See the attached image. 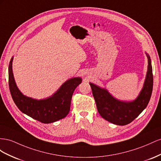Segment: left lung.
Masks as SVG:
<instances>
[{"label": "left lung", "mask_w": 161, "mask_h": 161, "mask_svg": "<svg viewBox=\"0 0 161 161\" xmlns=\"http://www.w3.org/2000/svg\"><path fill=\"white\" fill-rule=\"evenodd\" d=\"M148 72L145 83L138 97L133 102H121L110 94L107 90L90 83L92 94L100 116L118 125H125L138 117L148 105L153 88V67L149 56Z\"/></svg>", "instance_id": "obj_1"}]
</instances>
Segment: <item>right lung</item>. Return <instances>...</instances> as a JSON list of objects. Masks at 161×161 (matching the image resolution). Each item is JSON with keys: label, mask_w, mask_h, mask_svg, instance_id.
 <instances>
[{"label": "right lung", "mask_w": 161, "mask_h": 161, "mask_svg": "<svg viewBox=\"0 0 161 161\" xmlns=\"http://www.w3.org/2000/svg\"><path fill=\"white\" fill-rule=\"evenodd\" d=\"M13 58L8 65V86L12 98L20 111L43 123H50L65 117L70 111L75 88L81 82L80 77L69 80L51 97L37 100L23 95L17 88L12 70Z\"/></svg>", "instance_id": "obj_1"}]
</instances>
